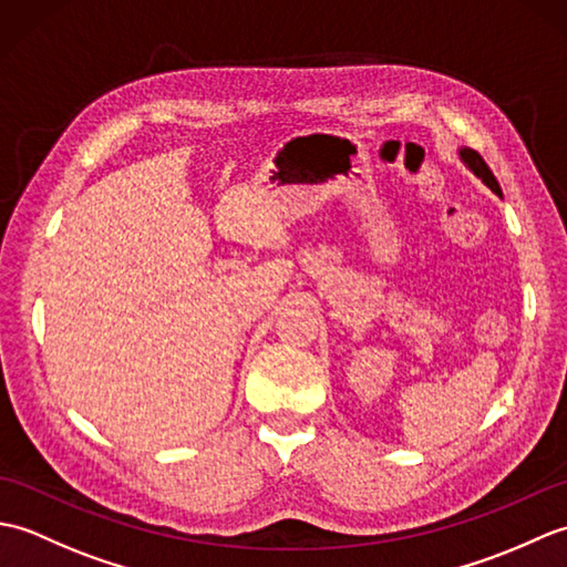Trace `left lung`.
Listing matches in <instances>:
<instances>
[{
  "instance_id": "1",
  "label": "left lung",
  "mask_w": 567,
  "mask_h": 567,
  "mask_svg": "<svg viewBox=\"0 0 567 567\" xmlns=\"http://www.w3.org/2000/svg\"><path fill=\"white\" fill-rule=\"evenodd\" d=\"M461 155H463V161L467 163V167L470 171H473L480 179H483V183L495 192V195H502V189H499V183H497V177L492 175V171H489V165L483 161V155H480L477 151H470V148H463L461 151Z\"/></svg>"
}]
</instances>
